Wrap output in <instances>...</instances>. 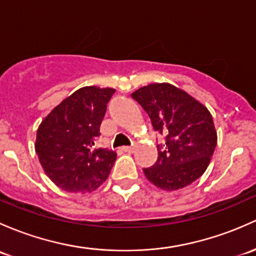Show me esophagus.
Masks as SVG:
<instances>
[{
    "label": "esophagus",
    "instance_id": "1",
    "mask_svg": "<svg viewBox=\"0 0 256 256\" xmlns=\"http://www.w3.org/2000/svg\"><path fill=\"white\" fill-rule=\"evenodd\" d=\"M122 150H124V152L131 153L134 150V147L132 146H125V147H122Z\"/></svg>",
    "mask_w": 256,
    "mask_h": 256
}]
</instances>
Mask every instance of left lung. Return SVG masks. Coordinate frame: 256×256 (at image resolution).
<instances>
[{
	"label": "left lung",
	"instance_id": "left-lung-1",
	"mask_svg": "<svg viewBox=\"0 0 256 256\" xmlns=\"http://www.w3.org/2000/svg\"><path fill=\"white\" fill-rule=\"evenodd\" d=\"M131 96L148 114L154 131L166 137L157 146V162L144 169L147 179L166 192L182 189L198 179L217 144L208 109L170 83H150Z\"/></svg>",
	"mask_w": 256,
	"mask_h": 256
}]
</instances>
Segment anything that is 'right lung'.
<instances>
[{"label": "right lung", "mask_w": 256, "mask_h": 256, "mask_svg": "<svg viewBox=\"0 0 256 256\" xmlns=\"http://www.w3.org/2000/svg\"><path fill=\"white\" fill-rule=\"evenodd\" d=\"M114 88L83 87L64 99L36 131V152L45 174L68 192H90L108 179L116 152L94 148Z\"/></svg>", "instance_id": "1"}]
</instances>
